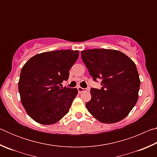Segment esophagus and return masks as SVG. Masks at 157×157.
<instances>
[{
	"label": "esophagus",
	"instance_id": "obj_1",
	"mask_svg": "<svg viewBox=\"0 0 157 157\" xmlns=\"http://www.w3.org/2000/svg\"><path fill=\"white\" fill-rule=\"evenodd\" d=\"M78 92L79 93V94H81V93H82L83 91H87V89L82 88V87H81V86H78Z\"/></svg>",
	"mask_w": 157,
	"mask_h": 157
}]
</instances>
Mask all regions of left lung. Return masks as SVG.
<instances>
[{
  "label": "left lung",
  "instance_id": "8db88e82",
  "mask_svg": "<svg viewBox=\"0 0 157 157\" xmlns=\"http://www.w3.org/2000/svg\"><path fill=\"white\" fill-rule=\"evenodd\" d=\"M82 61L94 81L101 79V89L91 88L86 107L103 123L124 119L136 105L140 81L136 64L124 53L95 48L81 52Z\"/></svg>",
  "mask_w": 157,
  "mask_h": 157
}]
</instances>
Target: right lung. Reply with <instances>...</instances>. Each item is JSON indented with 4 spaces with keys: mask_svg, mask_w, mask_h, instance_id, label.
I'll use <instances>...</instances> for the list:
<instances>
[{
    "mask_svg": "<svg viewBox=\"0 0 157 157\" xmlns=\"http://www.w3.org/2000/svg\"><path fill=\"white\" fill-rule=\"evenodd\" d=\"M79 57L78 50H55L30 58L21 69L18 81L21 101L36 123L52 124L68 113L78 89L60 87Z\"/></svg>",
    "mask_w": 157,
    "mask_h": 157,
    "instance_id": "right-lung-1",
    "label": "right lung"
}]
</instances>
